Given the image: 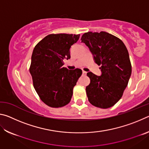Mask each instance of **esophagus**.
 <instances>
[{
	"label": "esophagus",
	"instance_id": "34e87169",
	"mask_svg": "<svg viewBox=\"0 0 149 149\" xmlns=\"http://www.w3.org/2000/svg\"><path fill=\"white\" fill-rule=\"evenodd\" d=\"M87 74V72H85L84 70H83V75H86Z\"/></svg>",
	"mask_w": 149,
	"mask_h": 149
}]
</instances>
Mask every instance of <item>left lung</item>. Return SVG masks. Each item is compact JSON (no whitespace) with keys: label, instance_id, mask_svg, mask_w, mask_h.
I'll list each match as a JSON object with an SVG mask.
<instances>
[{"label":"left lung","instance_id":"1","mask_svg":"<svg viewBox=\"0 0 149 149\" xmlns=\"http://www.w3.org/2000/svg\"><path fill=\"white\" fill-rule=\"evenodd\" d=\"M81 40L89 47L102 72L100 76L87 74L91 81L86 87L88 100L96 107H112L122 98L132 74L127 48L122 40L105 31L85 33Z\"/></svg>","mask_w":149,"mask_h":149}]
</instances>
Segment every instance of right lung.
I'll list each match as a JSON object with an SVG mask.
<instances>
[{
  "instance_id": "1",
  "label": "right lung",
  "mask_w": 149,
  "mask_h": 149,
  "mask_svg": "<svg viewBox=\"0 0 149 149\" xmlns=\"http://www.w3.org/2000/svg\"><path fill=\"white\" fill-rule=\"evenodd\" d=\"M79 38V35L50 34L34 48L29 72L37 93L49 107H62L71 100L82 70H69L63 65L64 59L70 58V48Z\"/></svg>"
}]
</instances>
